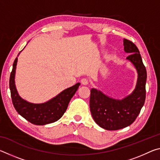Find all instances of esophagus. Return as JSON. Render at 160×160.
Segmentation results:
<instances>
[{"label": "esophagus", "mask_w": 160, "mask_h": 160, "mask_svg": "<svg viewBox=\"0 0 160 160\" xmlns=\"http://www.w3.org/2000/svg\"><path fill=\"white\" fill-rule=\"evenodd\" d=\"M89 82H90V81H89L88 78H82V79L81 80V83H82V85H88Z\"/></svg>", "instance_id": "obj_1"}]
</instances>
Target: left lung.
Instances as JSON below:
<instances>
[{"instance_id":"8db88e82","label":"left lung","mask_w":160,"mask_h":160,"mask_svg":"<svg viewBox=\"0 0 160 160\" xmlns=\"http://www.w3.org/2000/svg\"><path fill=\"white\" fill-rule=\"evenodd\" d=\"M124 51L130 53L127 59L131 61L138 73L137 85L131 94L122 100L107 97L96 89H91L90 112L94 121L102 128L116 131L134 122L144 105L147 72L138 48L132 42L123 39Z\"/></svg>"}]
</instances>
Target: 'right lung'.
Instances as JSON below:
<instances>
[{
	"instance_id": "obj_1",
	"label": "right lung",
	"mask_w": 160,
	"mask_h": 160,
	"mask_svg": "<svg viewBox=\"0 0 160 160\" xmlns=\"http://www.w3.org/2000/svg\"><path fill=\"white\" fill-rule=\"evenodd\" d=\"M18 58L15 59L10 76V90L12 102L15 110L26 120L34 125H45L53 123L60 119L66 112L70 99L80 84L66 89L57 96L43 104H32L25 101L19 96L15 85V74Z\"/></svg>"
}]
</instances>
